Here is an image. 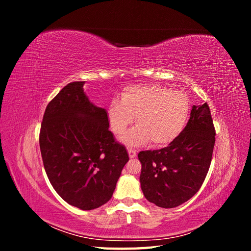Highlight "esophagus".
I'll list each match as a JSON object with an SVG mask.
<instances>
[{
  "label": "esophagus",
  "instance_id": "obj_1",
  "mask_svg": "<svg viewBox=\"0 0 251 251\" xmlns=\"http://www.w3.org/2000/svg\"><path fill=\"white\" fill-rule=\"evenodd\" d=\"M127 153H128V156H130V158H135L136 155H137V151L133 150V149H128Z\"/></svg>",
  "mask_w": 251,
  "mask_h": 251
}]
</instances>
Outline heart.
Here are the masks:
<instances>
[{
    "label": "heart",
    "mask_w": 251,
    "mask_h": 251,
    "mask_svg": "<svg viewBox=\"0 0 251 251\" xmlns=\"http://www.w3.org/2000/svg\"><path fill=\"white\" fill-rule=\"evenodd\" d=\"M191 101L182 91L162 85H134L121 93V100H113L107 110L111 130L123 136L128 126H138L128 132L123 141L139 147L151 140L156 147H164L176 140L187 124Z\"/></svg>",
    "instance_id": "heart-1"
}]
</instances>
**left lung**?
<instances>
[{"mask_svg":"<svg viewBox=\"0 0 251 251\" xmlns=\"http://www.w3.org/2000/svg\"><path fill=\"white\" fill-rule=\"evenodd\" d=\"M216 131L208 104L193 105L186 126L168 147L142 151L140 184L147 200L173 208L199 191L208 173Z\"/></svg>","mask_w":251,"mask_h":251,"instance_id":"left-lung-1","label":"left lung"}]
</instances>
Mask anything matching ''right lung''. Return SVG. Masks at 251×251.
I'll return each instance as SVG.
<instances>
[{"label": "right lung", "mask_w": 251, "mask_h": 251, "mask_svg": "<svg viewBox=\"0 0 251 251\" xmlns=\"http://www.w3.org/2000/svg\"><path fill=\"white\" fill-rule=\"evenodd\" d=\"M83 85L68 83L48 103L40 148L55 192L72 206L91 210L112 198L128 155L109 131L107 111L89 100Z\"/></svg>", "instance_id": "right-lung-1"}]
</instances>
